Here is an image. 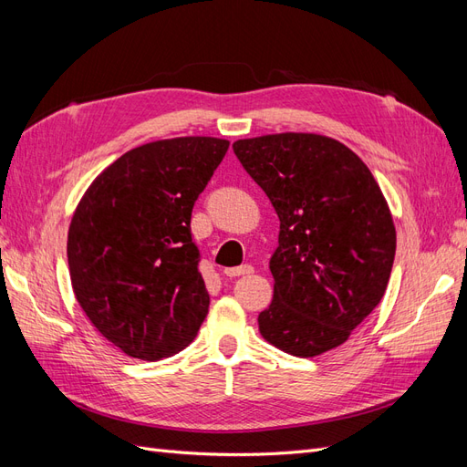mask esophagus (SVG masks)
<instances>
[{
  "instance_id": "obj_1",
  "label": "esophagus",
  "mask_w": 467,
  "mask_h": 467,
  "mask_svg": "<svg viewBox=\"0 0 467 467\" xmlns=\"http://www.w3.org/2000/svg\"><path fill=\"white\" fill-rule=\"evenodd\" d=\"M253 273V266L251 265H242V266H234V268H225L223 275L225 276H244Z\"/></svg>"
}]
</instances>
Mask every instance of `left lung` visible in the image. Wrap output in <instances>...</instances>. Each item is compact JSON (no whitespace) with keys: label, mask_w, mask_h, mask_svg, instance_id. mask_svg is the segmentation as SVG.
Here are the masks:
<instances>
[{"label":"left lung","mask_w":467,"mask_h":467,"mask_svg":"<svg viewBox=\"0 0 467 467\" xmlns=\"http://www.w3.org/2000/svg\"><path fill=\"white\" fill-rule=\"evenodd\" d=\"M234 153L280 220L261 335L302 358L343 345L379 304L395 257L393 220L370 169L317 134L237 140Z\"/></svg>","instance_id":"obj_1"}]
</instances>
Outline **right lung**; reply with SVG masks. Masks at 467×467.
Instances as JSON below:
<instances>
[{"label":"right lung","mask_w":467,"mask_h":467,"mask_svg":"<svg viewBox=\"0 0 467 467\" xmlns=\"http://www.w3.org/2000/svg\"><path fill=\"white\" fill-rule=\"evenodd\" d=\"M228 146L189 136L134 148L91 182L74 212L67 265L76 298L129 357L167 358L201 329L210 296L191 214Z\"/></svg>","instance_id":"right-lung-1"}]
</instances>
